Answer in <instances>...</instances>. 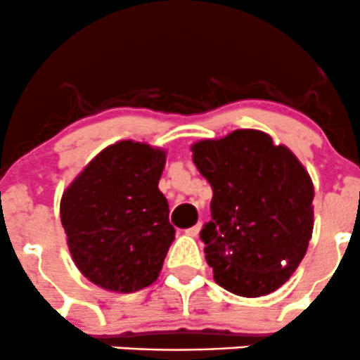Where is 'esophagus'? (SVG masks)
I'll list each match as a JSON object with an SVG mask.
<instances>
[{
	"label": "esophagus",
	"mask_w": 360,
	"mask_h": 360,
	"mask_svg": "<svg viewBox=\"0 0 360 360\" xmlns=\"http://www.w3.org/2000/svg\"><path fill=\"white\" fill-rule=\"evenodd\" d=\"M200 231H201V224H196V225H193V227H189V229H186V234L188 236H191V238H196V236L200 234Z\"/></svg>",
	"instance_id": "obj_1"
}]
</instances>
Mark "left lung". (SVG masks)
I'll return each mask as SVG.
<instances>
[{
    "label": "left lung",
    "mask_w": 360,
    "mask_h": 360,
    "mask_svg": "<svg viewBox=\"0 0 360 360\" xmlns=\"http://www.w3.org/2000/svg\"><path fill=\"white\" fill-rule=\"evenodd\" d=\"M213 189L200 238L213 278L232 294L262 297L302 262L314 225V188L297 157L258 129L191 145Z\"/></svg>",
    "instance_id": "left-lung-1"
}]
</instances>
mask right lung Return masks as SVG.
I'll use <instances>...</instances> for the list:
<instances>
[{
    "label": "right lung",
    "instance_id": "1",
    "mask_svg": "<svg viewBox=\"0 0 360 360\" xmlns=\"http://www.w3.org/2000/svg\"><path fill=\"white\" fill-rule=\"evenodd\" d=\"M164 165V150L122 140L102 150L63 193L71 258L102 289L129 294L159 276L176 236L159 189Z\"/></svg>",
    "mask_w": 360,
    "mask_h": 360
}]
</instances>
